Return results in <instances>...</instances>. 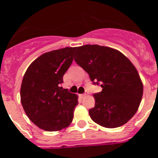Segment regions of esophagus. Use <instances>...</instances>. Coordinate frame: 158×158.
<instances>
[{
  "instance_id": "obj_1",
  "label": "esophagus",
  "mask_w": 158,
  "mask_h": 158,
  "mask_svg": "<svg viewBox=\"0 0 158 158\" xmlns=\"http://www.w3.org/2000/svg\"><path fill=\"white\" fill-rule=\"evenodd\" d=\"M86 96V93H84V94H81L80 96L81 97V98H83V97H85V96Z\"/></svg>"
}]
</instances>
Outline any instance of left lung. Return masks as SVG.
<instances>
[{"instance_id":"left-lung-1","label":"left lung","mask_w":158,"mask_h":158,"mask_svg":"<svg viewBox=\"0 0 158 158\" xmlns=\"http://www.w3.org/2000/svg\"><path fill=\"white\" fill-rule=\"evenodd\" d=\"M74 60L102 91L93 95L96 104L89 109L91 118L100 126H122L139 109L143 85L135 65L120 51L99 45L77 47Z\"/></svg>"}]
</instances>
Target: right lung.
<instances>
[{
  "label": "right lung",
  "mask_w": 158,
  "mask_h": 158,
  "mask_svg": "<svg viewBox=\"0 0 158 158\" xmlns=\"http://www.w3.org/2000/svg\"><path fill=\"white\" fill-rule=\"evenodd\" d=\"M76 49L65 47L42 54L29 65L23 76L22 106L29 119L40 129L61 131L72 123L78 97L61 85Z\"/></svg>",
  "instance_id": "1"
}]
</instances>
